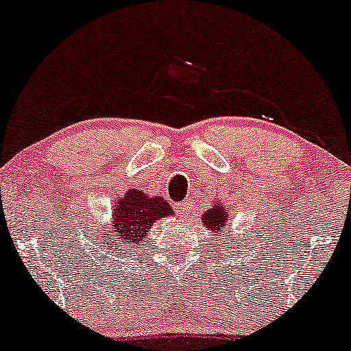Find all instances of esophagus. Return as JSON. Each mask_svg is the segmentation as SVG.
Wrapping results in <instances>:
<instances>
[{
  "label": "esophagus",
  "mask_w": 351,
  "mask_h": 351,
  "mask_svg": "<svg viewBox=\"0 0 351 351\" xmlns=\"http://www.w3.org/2000/svg\"><path fill=\"white\" fill-rule=\"evenodd\" d=\"M176 208H178V213L181 214V216H186V214H189V201H183V202H180L178 206H176Z\"/></svg>",
  "instance_id": "34e87169"
}]
</instances>
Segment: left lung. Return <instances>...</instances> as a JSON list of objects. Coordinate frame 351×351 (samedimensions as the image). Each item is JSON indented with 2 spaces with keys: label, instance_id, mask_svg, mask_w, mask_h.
Instances as JSON below:
<instances>
[{
  "label": "left lung",
  "instance_id": "8db88e82",
  "mask_svg": "<svg viewBox=\"0 0 351 351\" xmlns=\"http://www.w3.org/2000/svg\"><path fill=\"white\" fill-rule=\"evenodd\" d=\"M226 213H223V209L221 208V204L216 206V208H210L206 210V214H202V223H204L206 227H208L209 230H221V227L226 226Z\"/></svg>",
  "mask_w": 351,
  "mask_h": 351
}]
</instances>
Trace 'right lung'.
I'll list each match as a JSON object with an SVG mask.
<instances>
[{
  "mask_svg": "<svg viewBox=\"0 0 351 351\" xmlns=\"http://www.w3.org/2000/svg\"><path fill=\"white\" fill-rule=\"evenodd\" d=\"M112 214V227L109 230L95 232L91 243L104 255H128L147 237V230L158 219L171 216V206L163 197H149L142 191L130 189L121 201H116ZM100 245H98L97 243Z\"/></svg>",
  "mask_w": 351,
  "mask_h": 351,
  "instance_id": "add662e5",
  "label": "right lung"
}]
</instances>
